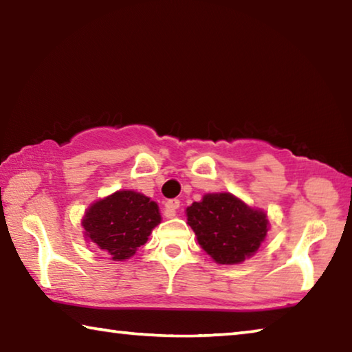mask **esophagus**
<instances>
[{"label": "esophagus", "instance_id": "obj_1", "mask_svg": "<svg viewBox=\"0 0 352 352\" xmlns=\"http://www.w3.org/2000/svg\"><path fill=\"white\" fill-rule=\"evenodd\" d=\"M178 208H180V200L178 199H172L166 201V214H168V217H174Z\"/></svg>", "mask_w": 352, "mask_h": 352}]
</instances>
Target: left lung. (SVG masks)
Returning a JSON list of instances; mask_svg holds the SVG:
<instances>
[{
  "mask_svg": "<svg viewBox=\"0 0 352 352\" xmlns=\"http://www.w3.org/2000/svg\"><path fill=\"white\" fill-rule=\"evenodd\" d=\"M201 248L219 264H239L258 252L267 236L265 212L252 210L228 192L206 194L186 210Z\"/></svg>",
  "mask_w": 352,
  "mask_h": 352,
  "instance_id": "left-lung-1",
  "label": "left lung"
}]
</instances>
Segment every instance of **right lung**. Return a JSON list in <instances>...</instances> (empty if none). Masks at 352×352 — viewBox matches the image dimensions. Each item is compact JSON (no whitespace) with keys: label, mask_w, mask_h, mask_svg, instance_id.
I'll return each mask as SVG.
<instances>
[{"label":"right lung","mask_w":352,"mask_h":352,"mask_svg":"<svg viewBox=\"0 0 352 352\" xmlns=\"http://www.w3.org/2000/svg\"><path fill=\"white\" fill-rule=\"evenodd\" d=\"M160 222L155 201L133 190H118L88 208L82 225L88 239L113 261H126L144 245Z\"/></svg>","instance_id":"add662e5"}]
</instances>
